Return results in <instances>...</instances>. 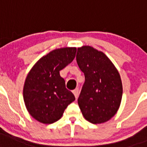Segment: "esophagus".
Instances as JSON below:
<instances>
[{
	"label": "esophagus",
	"instance_id": "obj_1",
	"mask_svg": "<svg viewBox=\"0 0 147 147\" xmlns=\"http://www.w3.org/2000/svg\"><path fill=\"white\" fill-rule=\"evenodd\" d=\"M72 92H73V94H74V95H75V97H76V98H78V94H79V90H78V88H76L75 90H73V91H72Z\"/></svg>",
	"mask_w": 147,
	"mask_h": 147
}]
</instances>
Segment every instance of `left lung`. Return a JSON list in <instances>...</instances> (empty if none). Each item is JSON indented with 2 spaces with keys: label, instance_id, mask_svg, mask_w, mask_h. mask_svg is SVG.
I'll list each match as a JSON object with an SVG mask.
<instances>
[{
  "label": "left lung",
  "instance_id": "obj_1",
  "mask_svg": "<svg viewBox=\"0 0 147 147\" xmlns=\"http://www.w3.org/2000/svg\"><path fill=\"white\" fill-rule=\"evenodd\" d=\"M76 61L85 75L78 98L83 116L94 124L109 121L117 111L123 94L118 71L105 53L88 46L78 48Z\"/></svg>",
  "mask_w": 147,
  "mask_h": 147
}]
</instances>
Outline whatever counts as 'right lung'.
I'll return each instance as SVG.
<instances>
[{"instance_id": "add662e5", "label": "right lung", "mask_w": 147, "mask_h": 147, "mask_svg": "<svg viewBox=\"0 0 147 147\" xmlns=\"http://www.w3.org/2000/svg\"><path fill=\"white\" fill-rule=\"evenodd\" d=\"M76 48L53 50L36 63L26 76L24 100L31 116L42 123H53L62 117L65 109L76 100L65 88L59 71L76 57Z\"/></svg>"}]
</instances>
